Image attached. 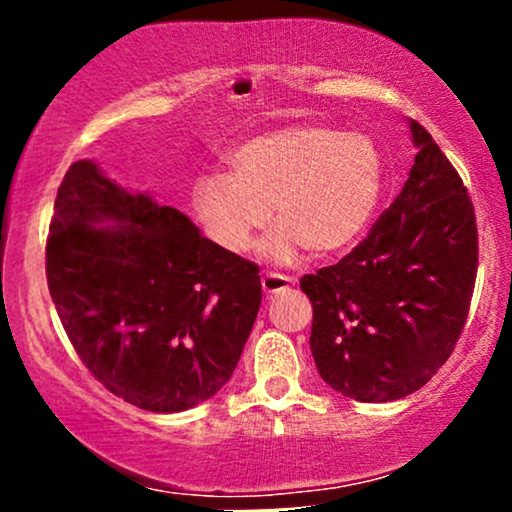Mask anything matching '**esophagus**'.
<instances>
[{
  "label": "esophagus",
  "mask_w": 512,
  "mask_h": 512,
  "mask_svg": "<svg viewBox=\"0 0 512 512\" xmlns=\"http://www.w3.org/2000/svg\"><path fill=\"white\" fill-rule=\"evenodd\" d=\"M296 284V279L293 276H286V274H264L262 276V291L264 296H274V293L289 289V286Z\"/></svg>",
  "instance_id": "obj_1"
}]
</instances>
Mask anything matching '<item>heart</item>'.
<instances>
[{"label":"heart","mask_w":512,"mask_h":512,"mask_svg":"<svg viewBox=\"0 0 512 512\" xmlns=\"http://www.w3.org/2000/svg\"><path fill=\"white\" fill-rule=\"evenodd\" d=\"M231 173L192 182L190 202L204 233L226 252H243L267 226L260 252L289 264L305 248L332 257L354 245L383 195L378 146L363 134L322 125H289L243 139L226 154Z\"/></svg>","instance_id":"1"}]
</instances>
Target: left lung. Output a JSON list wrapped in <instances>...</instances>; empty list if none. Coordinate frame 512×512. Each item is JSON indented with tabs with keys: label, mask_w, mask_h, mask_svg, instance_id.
Here are the masks:
<instances>
[{
	"label": "left lung",
	"mask_w": 512,
	"mask_h": 512,
	"mask_svg": "<svg viewBox=\"0 0 512 512\" xmlns=\"http://www.w3.org/2000/svg\"><path fill=\"white\" fill-rule=\"evenodd\" d=\"M414 166L390 209L342 262L305 274L322 380L358 402L424 387L460 339L477 279V221L460 175L409 120Z\"/></svg>",
	"instance_id": "left-lung-1"
}]
</instances>
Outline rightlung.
I'll return each mask as SVG.
<instances>
[{
	"label": "right lung",
	"instance_id": "1",
	"mask_svg": "<svg viewBox=\"0 0 512 512\" xmlns=\"http://www.w3.org/2000/svg\"><path fill=\"white\" fill-rule=\"evenodd\" d=\"M45 267L84 366L156 414L197 407L231 380L262 303L257 264L88 158L57 190Z\"/></svg>",
	"mask_w": 512,
	"mask_h": 512
}]
</instances>
